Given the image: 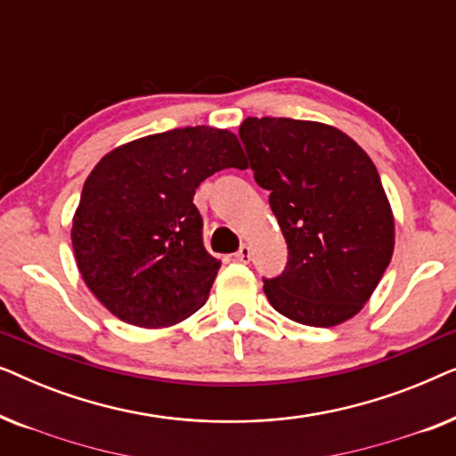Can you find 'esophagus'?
<instances>
[{
    "label": "esophagus",
    "mask_w": 456,
    "mask_h": 456,
    "mask_svg": "<svg viewBox=\"0 0 456 456\" xmlns=\"http://www.w3.org/2000/svg\"><path fill=\"white\" fill-rule=\"evenodd\" d=\"M234 259L240 261V264H248V261H251V248L247 245H240L239 251L234 253Z\"/></svg>",
    "instance_id": "1"
}]
</instances>
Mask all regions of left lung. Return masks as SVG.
Segmentation results:
<instances>
[{"label": "left lung", "instance_id": "8db88e82", "mask_svg": "<svg viewBox=\"0 0 456 456\" xmlns=\"http://www.w3.org/2000/svg\"><path fill=\"white\" fill-rule=\"evenodd\" d=\"M239 136L289 247L284 272L264 280L267 301L305 326L351 320L395 251V217L370 155L338 128L292 118H247Z\"/></svg>", "mask_w": 456, "mask_h": 456}]
</instances>
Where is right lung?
<instances>
[{
	"instance_id": "add662e5",
	"label": "right lung",
	"mask_w": 456,
	"mask_h": 456,
	"mask_svg": "<svg viewBox=\"0 0 456 456\" xmlns=\"http://www.w3.org/2000/svg\"><path fill=\"white\" fill-rule=\"evenodd\" d=\"M230 130L174 128L110 151L93 167L72 220L80 276L110 314L167 328L208 301L220 261L203 245L197 186L245 167Z\"/></svg>"
}]
</instances>
